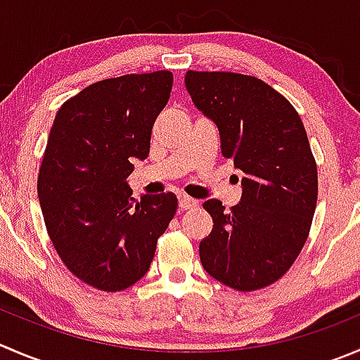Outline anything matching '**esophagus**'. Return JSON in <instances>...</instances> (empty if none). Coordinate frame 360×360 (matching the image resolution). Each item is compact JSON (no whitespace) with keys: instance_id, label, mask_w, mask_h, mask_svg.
Wrapping results in <instances>:
<instances>
[{"instance_id":"34e87169","label":"esophagus","mask_w":360,"mask_h":360,"mask_svg":"<svg viewBox=\"0 0 360 360\" xmlns=\"http://www.w3.org/2000/svg\"><path fill=\"white\" fill-rule=\"evenodd\" d=\"M198 202L195 198L188 197V195H179V207L181 209H191V207H197Z\"/></svg>"}]
</instances>
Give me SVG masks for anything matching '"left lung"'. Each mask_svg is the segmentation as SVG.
<instances>
[{
    "instance_id": "1",
    "label": "left lung",
    "mask_w": 360,
    "mask_h": 360,
    "mask_svg": "<svg viewBox=\"0 0 360 360\" xmlns=\"http://www.w3.org/2000/svg\"><path fill=\"white\" fill-rule=\"evenodd\" d=\"M195 105L216 123L221 155L243 170L230 212L212 198V230L200 262L219 283L253 292L276 283L301 253L319 197L316 162L304 124L283 95L251 75L186 72Z\"/></svg>"
}]
</instances>
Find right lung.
<instances>
[{"label": "right lung", "instance_id": "add662e5", "mask_svg": "<svg viewBox=\"0 0 360 360\" xmlns=\"http://www.w3.org/2000/svg\"><path fill=\"white\" fill-rule=\"evenodd\" d=\"M172 72L130 73L87 86L59 107L38 174V198L59 258L80 281L120 292L149 271L177 211L174 193L131 197L127 177L149 155Z\"/></svg>", "mask_w": 360, "mask_h": 360}]
</instances>
